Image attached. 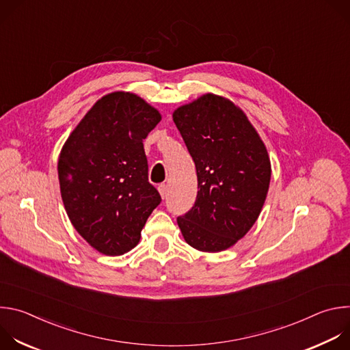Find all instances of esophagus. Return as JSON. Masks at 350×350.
Returning <instances> with one entry per match:
<instances>
[{"instance_id": "obj_1", "label": "esophagus", "mask_w": 350, "mask_h": 350, "mask_svg": "<svg viewBox=\"0 0 350 350\" xmlns=\"http://www.w3.org/2000/svg\"><path fill=\"white\" fill-rule=\"evenodd\" d=\"M158 189H159L162 198H166V196H167V185H166V184H161V185L158 187Z\"/></svg>"}]
</instances>
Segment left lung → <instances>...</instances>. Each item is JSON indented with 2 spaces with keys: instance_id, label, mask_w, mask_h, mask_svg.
Masks as SVG:
<instances>
[{
  "instance_id": "8db88e82",
  "label": "left lung",
  "mask_w": 350,
  "mask_h": 350,
  "mask_svg": "<svg viewBox=\"0 0 350 350\" xmlns=\"http://www.w3.org/2000/svg\"><path fill=\"white\" fill-rule=\"evenodd\" d=\"M173 120L198 177L195 204L177 217L178 227L198 251H224L260 215L271 177L267 149L245 113L219 95L180 107Z\"/></svg>"
}]
</instances>
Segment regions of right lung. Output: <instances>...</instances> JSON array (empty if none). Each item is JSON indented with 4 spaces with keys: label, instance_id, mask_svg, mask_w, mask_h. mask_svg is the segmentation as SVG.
Returning <instances> with one entry per match:
<instances>
[{
    "label": "right lung",
    "instance_id": "obj_1",
    "mask_svg": "<svg viewBox=\"0 0 350 350\" xmlns=\"http://www.w3.org/2000/svg\"><path fill=\"white\" fill-rule=\"evenodd\" d=\"M161 119L139 96L112 92L96 101L62 148L58 176L66 213L104 255L133 249L162 201L148 181L142 144Z\"/></svg>",
    "mask_w": 350,
    "mask_h": 350
}]
</instances>
